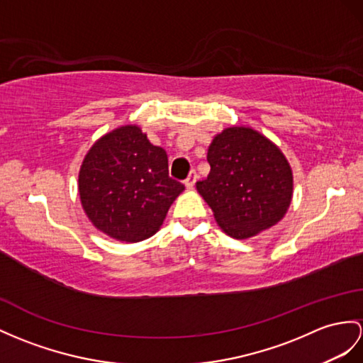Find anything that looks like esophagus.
<instances>
[{"mask_svg": "<svg viewBox=\"0 0 363 363\" xmlns=\"http://www.w3.org/2000/svg\"><path fill=\"white\" fill-rule=\"evenodd\" d=\"M196 182H197V172L196 171H191L189 175L186 177V180H184V184H186V188L191 189L194 184H196Z\"/></svg>", "mask_w": 363, "mask_h": 363, "instance_id": "esophagus-1", "label": "esophagus"}]
</instances>
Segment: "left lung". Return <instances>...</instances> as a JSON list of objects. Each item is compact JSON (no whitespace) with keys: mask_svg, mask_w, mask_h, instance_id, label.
Returning a JSON list of instances; mask_svg holds the SVG:
<instances>
[{"mask_svg":"<svg viewBox=\"0 0 363 363\" xmlns=\"http://www.w3.org/2000/svg\"><path fill=\"white\" fill-rule=\"evenodd\" d=\"M211 172L197 191L234 238L276 225L293 197V172L280 149L251 128H228L208 149Z\"/></svg>","mask_w":363,"mask_h":363,"instance_id":"obj_1","label":"left lung"}]
</instances>
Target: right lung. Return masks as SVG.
<instances>
[{
	"label": "right lung",
	"instance_id": "obj_1",
	"mask_svg": "<svg viewBox=\"0 0 363 363\" xmlns=\"http://www.w3.org/2000/svg\"><path fill=\"white\" fill-rule=\"evenodd\" d=\"M184 189L169 177L167 154L137 126L101 137L79 169L78 191L96 229L121 242H141L162 226Z\"/></svg>",
	"mask_w": 363,
	"mask_h": 363
}]
</instances>
